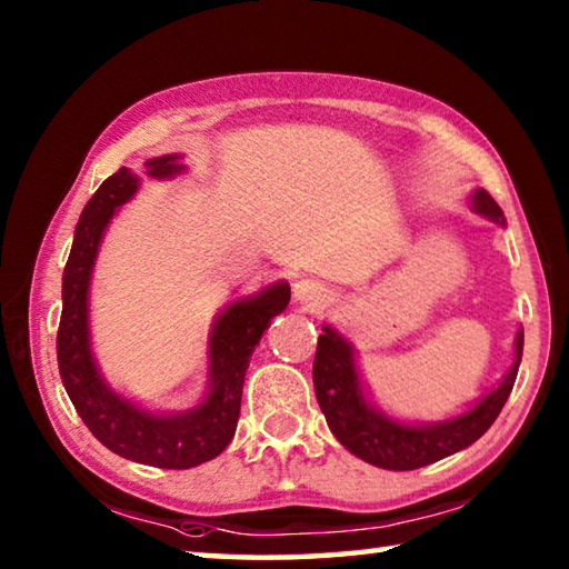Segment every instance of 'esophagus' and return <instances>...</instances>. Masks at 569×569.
Instances as JSON below:
<instances>
[{
    "label": "esophagus",
    "mask_w": 569,
    "mask_h": 569,
    "mask_svg": "<svg viewBox=\"0 0 569 569\" xmlns=\"http://www.w3.org/2000/svg\"><path fill=\"white\" fill-rule=\"evenodd\" d=\"M327 296H329V288L321 281H317V278H299V281L293 283V299L299 303L319 306L327 301Z\"/></svg>",
    "instance_id": "obj_1"
}]
</instances>
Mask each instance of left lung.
Listing matches in <instances>:
<instances>
[{"label":"left lung","mask_w":569,"mask_h":569,"mask_svg":"<svg viewBox=\"0 0 569 569\" xmlns=\"http://www.w3.org/2000/svg\"><path fill=\"white\" fill-rule=\"evenodd\" d=\"M471 207L483 218L503 224L501 207L486 189H476ZM521 349H525V331L519 329L513 339L511 369L503 375L499 387L483 395L471 410L443 422L408 426V422L387 418L382 410L367 402L355 362V347L339 331L323 327L317 359H313V390H317L323 418L341 446L377 468L412 471V468L436 463L440 458L468 448L493 426L517 380Z\"/></svg>","instance_id":"left-lung-1"}]
</instances>
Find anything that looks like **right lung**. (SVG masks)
Wrapping results in <instances>:
<instances>
[{"label":"right lung","instance_id":"obj_1","mask_svg":"<svg viewBox=\"0 0 569 569\" xmlns=\"http://www.w3.org/2000/svg\"><path fill=\"white\" fill-rule=\"evenodd\" d=\"M177 154L149 159L147 174L169 179L184 171ZM139 174L121 167L90 197L76 224L73 248L62 270V313L58 329V367L70 402L101 443L129 461L157 468H192L220 456L236 436L242 382L252 351L270 319L291 301L288 283H273L218 313L207 349L204 400L184 412H149L113 392L101 377L88 329L90 278L103 232L116 210L137 194Z\"/></svg>","mask_w":569,"mask_h":569}]
</instances>
